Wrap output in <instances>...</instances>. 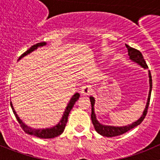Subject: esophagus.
I'll list each match as a JSON object with an SVG mask.
<instances>
[{
	"instance_id": "34e87169",
	"label": "esophagus",
	"mask_w": 160,
	"mask_h": 160,
	"mask_svg": "<svg viewBox=\"0 0 160 160\" xmlns=\"http://www.w3.org/2000/svg\"><path fill=\"white\" fill-rule=\"evenodd\" d=\"M92 91H93V89H92L91 87L88 86V85L83 86L80 90V93L83 95H89L90 93H92Z\"/></svg>"
}]
</instances>
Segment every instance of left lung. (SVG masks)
<instances>
[{"label":"left lung","instance_id":"1","mask_svg":"<svg viewBox=\"0 0 160 160\" xmlns=\"http://www.w3.org/2000/svg\"><path fill=\"white\" fill-rule=\"evenodd\" d=\"M127 49H128V56H130V59H132L134 62H136L137 63H138L139 65H141L143 68L146 69L148 68V66L146 64V61H145L144 58H143L142 54L141 53V52L139 50L134 49V48L130 47L129 46L125 44ZM149 83H150V90H149V98H148L147 104H146V108H145L144 111H143V114L142 115V117L138 119V121H136L135 122L132 123V125H127V126H123V127H114V126H107V125H103L101 124H100L99 122L97 121L96 116H95L94 111H93V105H94V98L93 97H90V104H91V120L92 123H93V126H94L95 130L98 132L99 134H101L103 136L106 137H114V136H118V135H121L122 134L125 133L128 131L132 129L135 127L138 126V125L142 122V121L144 120L145 117L147 114L148 108H149V101H150V97H151V92H152V76L151 72H149Z\"/></svg>","mask_w":160,"mask_h":160}]
</instances>
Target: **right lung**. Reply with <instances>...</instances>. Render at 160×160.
I'll return each instance as SVG.
<instances>
[{
	"label": "right lung",
	"instance_id": "1",
	"mask_svg": "<svg viewBox=\"0 0 160 160\" xmlns=\"http://www.w3.org/2000/svg\"><path fill=\"white\" fill-rule=\"evenodd\" d=\"M46 44V43L45 42H39V43H37V44L34 45V46H32L29 49H28L26 52H24L23 54H22V56L19 57L18 59H20L21 58H22L23 56H26V55L29 54L30 52H32V51H34L35 49H36L37 48L39 47V46H45ZM79 97H80V94H79L78 93H76L75 94L72 96V98H71L70 103H69L68 105H67V109H66L65 112H64L62 119H61V121L59 122V123L58 124V125H56V126L52 127V128H46V129H33V128H30V127H28L27 125H25V124H24L23 122L21 121V119L19 118L18 116L17 115L15 111L14 110V108H13L11 102V108H12L13 113H14V116L16 117L18 122H19V124H20V126L22 127V128L24 130V132H26V133H28V134H29V135H35V136L38 137V138H55V137H56V136H59V135H61V134L63 132L64 128H65L66 125H67V120H68L69 114H70L71 109L72 108V107H73V105H74V104L76 103V101H77V99H79Z\"/></svg>",
	"mask_w": 160,
	"mask_h": 160
}]
</instances>
